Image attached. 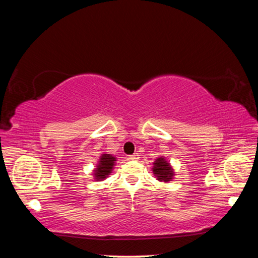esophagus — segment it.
I'll return each mask as SVG.
<instances>
[{"label": "esophagus", "mask_w": 258, "mask_h": 258, "mask_svg": "<svg viewBox=\"0 0 258 258\" xmlns=\"http://www.w3.org/2000/svg\"><path fill=\"white\" fill-rule=\"evenodd\" d=\"M139 159V155L134 154L132 156H128V160H138Z\"/></svg>", "instance_id": "esophagus-1"}]
</instances>
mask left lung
Masks as SVG:
<instances>
[{
    "label": "left lung",
    "mask_w": 258,
    "mask_h": 258,
    "mask_svg": "<svg viewBox=\"0 0 258 258\" xmlns=\"http://www.w3.org/2000/svg\"><path fill=\"white\" fill-rule=\"evenodd\" d=\"M152 172H154L157 180L160 182H169L172 181L174 176V169L169 163L166 161L163 156L157 158L154 163V167H152Z\"/></svg>",
    "instance_id": "left-lung-1"
}]
</instances>
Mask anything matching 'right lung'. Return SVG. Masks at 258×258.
<instances>
[{
  "label": "right lung",
  "mask_w": 258,
  "mask_h": 258,
  "mask_svg": "<svg viewBox=\"0 0 258 258\" xmlns=\"http://www.w3.org/2000/svg\"><path fill=\"white\" fill-rule=\"evenodd\" d=\"M116 158L109 154L101 155L99 159L97 168L94 169V177L97 181H102L109 174L111 173L113 166H115Z\"/></svg>",
  "instance_id": "1"
}]
</instances>
